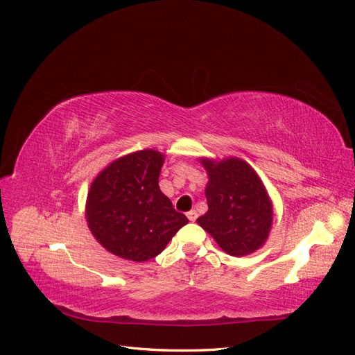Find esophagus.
Segmentation results:
<instances>
[{
  "mask_svg": "<svg viewBox=\"0 0 355 355\" xmlns=\"http://www.w3.org/2000/svg\"><path fill=\"white\" fill-rule=\"evenodd\" d=\"M187 216H188V219H189L191 222H194V220H197V218H198V213H197L196 210H191V211L187 213Z\"/></svg>",
  "mask_w": 355,
  "mask_h": 355,
  "instance_id": "obj_1",
  "label": "esophagus"
}]
</instances>
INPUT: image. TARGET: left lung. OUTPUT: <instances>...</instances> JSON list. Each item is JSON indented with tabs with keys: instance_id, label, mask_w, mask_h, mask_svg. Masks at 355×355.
Masks as SVG:
<instances>
[{
	"instance_id": "1",
	"label": "left lung",
	"mask_w": 355,
	"mask_h": 355,
	"mask_svg": "<svg viewBox=\"0 0 355 355\" xmlns=\"http://www.w3.org/2000/svg\"><path fill=\"white\" fill-rule=\"evenodd\" d=\"M209 173V210L197 219L223 252L245 256L265 243L272 223V204L256 171L240 158L214 163L202 159Z\"/></svg>"
}]
</instances>
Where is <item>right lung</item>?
<instances>
[{
    "label": "right lung",
    "mask_w": 355,
    "mask_h": 355,
    "mask_svg": "<svg viewBox=\"0 0 355 355\" xmlns=\"http://www.w3.org/2000/svg\"><path fill=\"white\" fill-rule=\"evenodd\" d=\"M164 155L153 149L115 159L87 196L89 228L106 250L133 262L153 259L188 223L159 191Z\"/></svg>",
    "instance_id": "obj_1"
}]
</instances>
